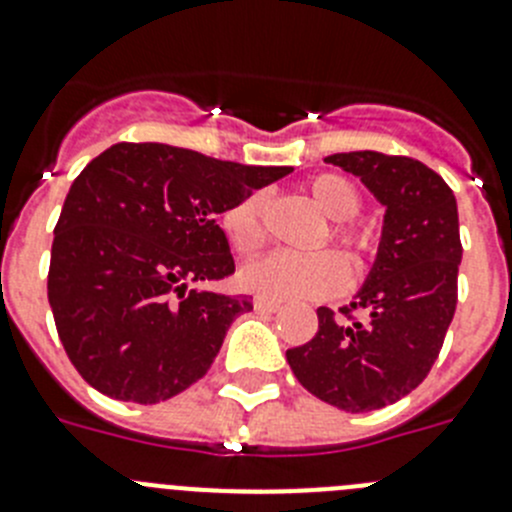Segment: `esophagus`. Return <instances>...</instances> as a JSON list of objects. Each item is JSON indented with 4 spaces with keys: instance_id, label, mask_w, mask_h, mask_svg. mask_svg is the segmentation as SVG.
Returning a JSON list of instances; mask_svg holds the SVG:
<instances>
[{
    "instance_id": "34e87169",
    "label": "esophagus",
    "mask_w": 512,
    "mask_h": 512,
    "mask_svg": "<svg viewBox=\"0 0 512 512\" xmlns=\"http://www.w3.org/2000/svg\"><path fill=\"white\" fill-rule=\"evenodd\" d=\"M253 307L259 312H277L282 305H279L277 300H269V297H256V300H253Z\"/></svg>"
}]
</instances>
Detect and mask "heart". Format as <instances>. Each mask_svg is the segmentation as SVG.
Here are the masks:
<instances>
[{
    "label": "heart",
    "instance_id": "b5f03b06",
    "mask_svg": "<svg viewBox=\"0 0 512 512\" xmlns=\"http://www.w3.org/2000/svg\"><path fill=\"white\" fill-rule=\"evenodd\" d=\"M307 194L325 217L336 220L330 225V238L348 253L351 264L364 266L372 259L377 253V235L372 233V228L354 220L364 205L361 189L343 174H318L307 182ZM266 205H269V194L253 192L230 205L220 217L225 238L241 256L259 251L264 243ZM238 279L243 289L269 300H300V297L318 300V297L336 295L346 284L348 269L341 256L333 251L310 253V256L271 251L243 266Z\"/></svg>",
    "mask_w": 512,
    "mask_h": 512
}]
</instances>
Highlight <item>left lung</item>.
Here are the masks:
<instances>
[{
  "label": "left lung",
  "instance_id": "8db88e82",
  "mask_svg": "<svg viewBox=\"0 0 512 512\" xmlns=\"http://www.w3.org/2000/svg\"><path fill=\"white\" fill-rule=\"evenodd\" d=\"M325 161L359 176L387 207L382 241L343 318L318 307V333L289 348L287 361L318 400L369 413L410 395L438 359L456 310L459 212L449 184L415 158L351 151Z\"/></svg>",
  "mask_w": 512,
  "mask_h": 512
}]
</instances>
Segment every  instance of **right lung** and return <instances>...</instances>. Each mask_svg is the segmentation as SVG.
Here are the masks:
<instances>
[{"mask_svg": "<svg viewBox=\"0 0 512 512\" xmlns=\"http://www.w3.org/2000/svg\"><path fill=\"white\" fill-rule=\"evenodd\" d=\"M164 143H117L71 184L53 230L48 302L76 372L102 395L156 405L202 379L251 297L205 284L235 271L217 225L289 174Z\"/></svg>", "mask_w": 512, "mask_h": 512, "instance_id": "add662e5", "label": "right lung"}]
</instances>
